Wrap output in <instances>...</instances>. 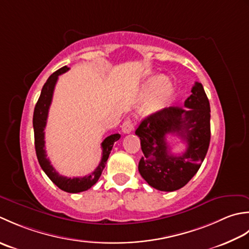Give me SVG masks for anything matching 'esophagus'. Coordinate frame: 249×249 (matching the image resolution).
Here are the masks:
<instances>
[{
  "instance_id": "obj_1",
  "label": "esophagus",
  "mask_w": 249,
  "mask_h": 249,
  "mask_svg": "<svg viewBox=\"0 0 249 249\" xmlns=\"http://www.w3.org/2000/svg\"><path fill=\"white\" fill-rule=\"evenodd\" d=\"M121 130H123V132L124 134H128V133H131L132 131L134 130V124L132 123V121L130 119H125L124 121L123 125H121Z\"/></svg>"
}]
</instances>
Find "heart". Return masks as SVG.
<instances>
[{
    "mask_svg": "<svg viewBox=\"0 0 249 249\" xmlns=\"http://www.w3.org/2000/svg\"><path fill=\"white\" fill-rule=\"evenodd\" d=\"M174 91V85L169 78H165L163 75L156 74L147 78L141 89V98L149 99L156 93L154 100V106L158 107L164 103V101L170 98Z\"/></svg>",
    "mask_w": 249,
    "mask_h": 249,
    "instance_id": "b5f03b06",
    "label": "heart"
}]
</instances>
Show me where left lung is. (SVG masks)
<instances>
[{
	"label": "left lung",
	"instance_id": "8db88e82",
	"mask_svg": "<svg viewBox=\"0 0 249 249\" xmlns=\"http://www.w3.org/2000/svg\"><path fill=\"white\" fill-rule=\"evenodd\" d=\"M184 106L156 111L135 131L144 154L139 163L140 174L155 189L175 191L184 187L199 171L209 149L211 107L201 83L196 82ZM166 134H175L186 142L184 153L174 156L169 153Z\"/></svg>",
	"mask_w": 249,
	"mask_h": 249
}]
</instances>
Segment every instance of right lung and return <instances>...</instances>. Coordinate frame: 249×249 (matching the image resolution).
Listing matches in <instances>:
<instances>
[{"label":"right lung","instance_id":"1","mask_svg":"<svg viewBox=\"0 0 249 249\" xmlns=\"http://www.w3.org/2000/svg\"><path fill=\"white\" fill-rule=\"evenodd\" d=\"M69 71L68 67H63L55 71L54 73L49 76L47 82L43 86L42 92L38 98V101L34 108L33 114V129H34V144H35V151H36L38 163L42 167L43 171L46 173L53 184L59 187L61 190L70 192V194H77L88 190L91 188L96 181L99 180L101 174L106 165V162L109 157V154L113 148V145L116 141L120 139V134H111L107 136L101 146H102V159L99 163L98 167L92 172V173L85 176V177H65L60 175L54 167L50 163L49 159L47 158L46 150H45V126L47 124V117L50 104H52L54 86L57 84L59 75L63 74Z\"/></svg>","mask_w":249,"mask_h":249}]
</instances>
